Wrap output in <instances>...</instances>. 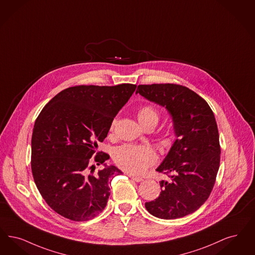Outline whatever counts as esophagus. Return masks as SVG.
<instances>
[{
  "mask_svg": "<svg viewBox=\"0 0 255 255\" xmlns=\"http://www.w3.org/2000/svg\"><path fill=\"white\" fill-rule=\"evenodd\" d=\"M129 175V177L132 179L133 181H135V182H141L143 179L141 177H138V176H134V175H132V174H128Z\"/></svg>",
  "mask_w": 255,
  "mask_h": 255,
  "instance_id": "34e87169",
  "label": "esophagus"
}]
</instances>
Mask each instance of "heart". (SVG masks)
Segmentation results:
<instances>
[{
	"label": "heart",
	"mask_w": 255,
	"mask_h": 255,
	"mask_svg": "<svg viewBox=\"0 0 255 255\" xmlns=\"http://www.w3.org/2000/svg\"><path fill=\"white\" fill-rule=\"evenodd\" d=\"M137 120L143 128L155 127L159 122V114L151 105H144L137 111ZM116 124L114 121L110 130L113 131ZM113 158L116 164L124 171L139 174L156 162L157 155L149 146H137L124 144L114 151Z\"/></svg>",
	"instance_id": "obj_1"
}]
</instances>
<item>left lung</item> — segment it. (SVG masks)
Wrapping results in <instances>:
<instances>
[{"mask_svg":"<svg viewBox=\"0 0 255 255\" xmlns=\"http://www.w3.org/2000/svg\"><path fill=\"white\" fill-rule=\"evenodd\" d=\"M137 93L168 110L177 137L156 169L168 174L171 180L160 181L159 196L146 202L145 207L161 219L193 214L212 193L220 165L219 133L214 112L200 96L179 84H140Z\"/></svg>","mask_w":255,"mask_h":255,"instance_id":"obj_1","label":"left lung"}]
</instances>
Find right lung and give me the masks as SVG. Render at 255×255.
Wrapping results in <instances>:
<instances>
[{
	"instance_id": "right-lung-1",
	"label": "right lung",
	"mask_w": 255,
	"mask_h": 255,
	"mask_svg": "<svg viewBox=\"0 0 255 255\" xmlns=\"http://www.w3.org/2000/svg\"><path fill=\"white\" fill-rule=\"evenodd\" d=\"M135 88L131 83L73 86L41 110L32 133L31 170L42 198L57 214L80 222L105 208L113 177L123 172L105 164L95 172L93 163H104L109 154L92 155Z\"/></svg>"
}]
</instances>
